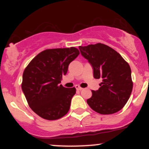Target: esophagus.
<instances>
[{
  "label": "esophagus",
  "mask_w": 149,
  "mask_h": 149,
  "mask_svg": "<svg viewBox=\"0 0 149 149\" xmlns=\"http://www.w3.org/2000/svg\"><path fill=\"white\" fill-rule=\"evenodd\" d=\"M76 88L77 90H81L82 89H83L82 88H80L79 85H76Z\"/></svg>",
  "instance_id": "1"
}]
</instances>
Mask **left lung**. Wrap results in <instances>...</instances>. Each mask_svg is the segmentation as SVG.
<instances>
[{
	"mask_svg": "<svg viewBox=\"0 0 149 149\" xmlns=\"http://www.w3.org/2000/svg\"><path fill=\"white\" fill-rule=\"evenodd\" d=\"M79 49L91 64L94 78L102 79L100 88L92 90L87 103L100 114L119 111L127 103L132 90L130 65L119 53L104 44L79 46Z\"/></svg>",
	"mask_w": 149,
	"mask_h": 149,
	"instance_id": "8db88e82",
	"label": "left lung"
}]
</instances>
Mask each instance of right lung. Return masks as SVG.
I'll return each mask as SVG.
<instances>
[{
	"instance_id": "right-lung-1",
	"label": "right lung",
	"mask_w": 149,
	"mask_h": 149,
	"mask_svg": "<svg viewBox=\"0 0 149 149\" xmlns=\"http://www.w3.org/2000/svg\"><path fill=\"white\" fill-rule=\"evenodd\" d=\"M80 54L74 47L47 49L31 61L22 76V89L31 109L42 118H61L69 111L76 88L60 85L69 65Z\"/></svg>"
}]
</instances>
